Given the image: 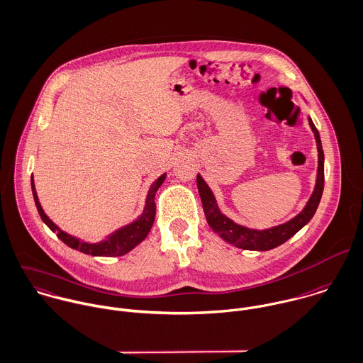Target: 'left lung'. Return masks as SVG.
<instances>
[{
	"label": "left lung",
	"mask_w": 363,
	"mask_h": 363,
	"mask_svg": "<svg viewBox=\"0 0 363 363\" xmlns=\"http://www.w3.org/2000/svg\"><path fill=\"white\" fill-rule=\"evenodd\" d=\"M308 125L314 133L315 143H317V151H318V167H317V179H315V186L314 191L306 203L304 209L289 221L265 228V230H255V228H248L245 225L234 223L231 218L224 216L220 209H218L216 198L205 179L198 174L196 177V184H198V191L202 199L203 205V212L209 225L215 233L227 241L228 244H233L238 248L242 250H252V251H268L275 247H279L281 244L286 242L290 237H293L301 227H304L311 218L314 216L318 203L321 201L323 189H324V152H323V145L320 140L318 130L315 129L313 121L308 118Z\"/></svg>",
	"instance_id": "obj_1"
}]
</instances>
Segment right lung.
Instances as JSON below:
<instances>
[{
    "label": "right lung",
    "instance_id": "1",
    "mask_svg": "<svg viewBox=\"0 0 363 363\" xmlns=\"http://www.w3.org/2000/svg\"><path fill=\"white\" fill-rule=\"evenodd\" d=\"M165 175L162 174L160 178H157L152 185L148 189L147 194V199H145V206L143 213L136 218L135 221H132L130 224L116 230L115 233L109 234L105 240L99 241V242H88L84 240H79L74 235L67 234L66 231H63L60 227H57L50 218H48V215L43 212L40 202L38 199V194L35 189V182H33V177L30 178V185H32V194H33V199L38 208V212L40 215V218L43 220V223L53 231L57 234V237L70 248H74L77 251H81L86 255H92V257H119V255H125L129 251H132L138 244H140L148 231L151 230V225L154 223L155 218V203H154V196L158 191V188L162 185V182L165 181Z\"/></svg>",
    "mask_w": 363,
    "mask_h": 363
}]
</instances>
